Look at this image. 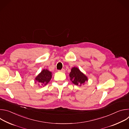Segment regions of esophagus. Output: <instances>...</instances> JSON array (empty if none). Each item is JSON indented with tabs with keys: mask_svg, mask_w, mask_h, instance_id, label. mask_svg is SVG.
Returning a JSON list of instances; mask_svg holds the SVG:
<instances>
[{
	"mask_svg": "<svg viewBox=\"0 0 129 129\" xmlns=\"http://www.w3.org/2000/svg\"><path fill=\"white\" fill-rule=\"evenodd\" d=\"M59 71H61V72H65V70L64 69H61L60 70H59Z\"/></svg>",
	"mask_w": 129,
	"mask_h": 129,
	"instance_id": "1",
	"label": "esophagus"
}]
</instances>
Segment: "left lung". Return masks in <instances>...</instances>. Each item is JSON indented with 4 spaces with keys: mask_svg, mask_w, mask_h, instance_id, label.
Listing matches in <instances>:
<instances>
[{
    "mask_svg": "<svg viewBox=\"0 0 129 129\" xmlns=\"http://www.w3.org/2000/svg\"><path fill=\"white\" fill-rule=\"evenodd\" d=\"M69 77L72 82L76 85L81 86L88 81L87 77L77 67H73L71 69Z\"/></svg>",
    "mask_w": 129,
    "mask_h": 129,
    "instance_id": "8db88e82",
    "label": "left lung"
}]
</instances>
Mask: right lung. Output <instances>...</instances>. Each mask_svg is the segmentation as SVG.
<instances>
[{
  "instance_id": "obj_1",
  "label": "right lung",
  "mask_w": 129,
  "mask_h": 129,
  "mask_svg": "<svg viewBox=\"0 0 129 129\" xmlns=\"http://www.w3.org/2000/svg\"><path fill=\"white\" fill-rule=\"evenodd\" d=\"M52 77L51 72L47 69H43L40 73L35 79L36 83L37 82L39 85H46L51 80Z\"/></svg>"
}]
</instances>
